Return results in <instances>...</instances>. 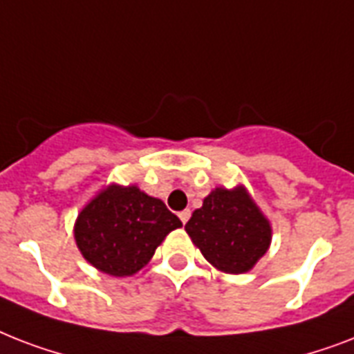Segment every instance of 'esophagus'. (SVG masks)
<instances>
[{"label": "esophagus", "mask_w": 354, "mask_h": 354, "mask_svg": "<svg viewBox=\"0 0 354 354\" xmlns=\"http://www.w3.org/2000/svg\"><path fill=\"white\" fill-rule=\"evenodd\" d=\"M180 221L183 222V224H185V222L189 221V218H191V209H183V211H180Z\"/></svg>", "instance_id": "34e87169"}]
</instances>
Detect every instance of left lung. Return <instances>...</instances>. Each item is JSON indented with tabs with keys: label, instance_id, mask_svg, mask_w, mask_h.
<instances>
[{
	"label": "left lung",
	"instance_id": "1",
	"mask_svg": "<svg viewBox=\"0 0 354 354\" xmlns=\"http://www.w3.org/2000/svg\"><path fill=\"white\" fill-rule=\"evenodd\" d=\"M185 232L205 261L224 274L250 272L272 242V224L244 185L213 189Z\"/></svg>",
	"mask_w": 354,
	"mask_h": 354
}]
</instances>
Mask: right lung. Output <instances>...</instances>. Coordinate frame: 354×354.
<instances>
[{"label":"right lung","mask_w":354,"mask_h":354,"mask_svg":"<svg viewBox=\"0 0 354 354\" xmlns=\"http://www.w3.org/2000/svg\"><path fill=\"white\" fill-rule=\"evenodd\" d=\"M178 227L182 221L160 198L138 185L110 183L80 209L73 235L93 268L128 277L147 266L156 248Z\"/></svg>","instance_id":"add662e5"}]
</instances>
